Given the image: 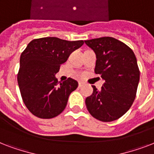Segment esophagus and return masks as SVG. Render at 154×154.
I'll use <instances>...</instances> for the list:
<instances>
[{"instance_id":"esophagus-1","label":"esophagus","mask_w":154,"mask_h":154,"mask_svg":"<svg viewBox=\"0 0 154 154\" xmlns=\"http://www.w3.org/2000/svg\"><path fill=\"white\" fill-rule=\"evenodd\" d=\"M84 82H79V83H78V86L80 87V88H81V87H82V86H84Z\"/></svg>"}]
</instances>
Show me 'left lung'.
Here are the masks:
<instances>
[{
	"instance_id": "left-lung-1",
	"label": "left lung",
	"mask_w": 154,
	"mask_h": 154,
	"mask_svg": "<svg viewBox=\"0 0 154 154\" xmlns=\"http://www.w3.org/2000/svg\"><path fill=\"white\" fill-rule=\"evenodd\" d=\"M97 55L94 72L105 80L100 91L85 99L89 113L104 122L122 117L135 100L140 79L136 56L128 45L113 37H103L85 41Z\"/></svg>"
}]
</instances>
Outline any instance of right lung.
<instances>
[{
    "label": "right lung",
    "instance_id": "1",
    "mask_svg": "<svg viewBox=\"0 0 154 154\" xmlns=\"http://www.w3.org/2000/svg\"><path fill=\"white\" fill-rule=\"evenodd\" d=\"M83 44V41L43 37L32 40L22 52L18 85L25 106L34 116L50 119L65 109L69 96L78 83L70 77L58 82L55 74L70 54Z\"/></svg>",
    "mask_w": 154,
    "mask_h": 154
}]
</instances>
